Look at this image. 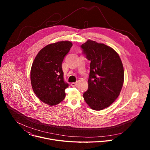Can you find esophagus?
I'll return each mask as SVG.
<instances>
[{
	"instance_id": "34e87169",
	"label": "esophagus",
	"mask_w": 150,
	"mask_h": 150,
	"mask_svg": "<svg viewBox=\"0 0 150 150\" xmlns=\"http://www.w3.org/2000/svg\"><path fill=\"white\" fill-rule=\"evenodd\" d=\"M76 85H77V82H72L71 83V86H72V87H75Z\"/></svg>"
}]
</instances>
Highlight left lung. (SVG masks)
<instances>
[{
  "instance_id": "obj_1",
  "label": "left lung",
  "mask_w": 150,
  "mask_h": 150,
  "mask_svg": "<svg viewBox=\"0 0 150 150\" xmlns=\"http://www.w3.org/2000/svg\"><path fill=\"white\" fill-rule=\"evenodd\" d=\"M81 47L90 61L88 89L83 97L92 109L103 110L120 94L124 80L122 62L114 49L103 43L88 40Z\"/></svg>"
}]
</instances>
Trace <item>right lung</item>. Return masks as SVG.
I'll list each match as a JSON object with an SVG mask.
<instances>
[{
  "instance_id": "add662e5",
  "label": "right lung",
  "mask_w": 150,
  "mask_h": 150,
  "mask_svg": "<svg viewBox=\"0 0 150 150\" xmlns=\"http://www.w3.org/2000/svg\"><path fill=\"white\" fill-rule=\"evenodd\" d=\"M72 43L59 41L42 48L36 56L31 69V82L37 97L43 103L54 105L65 97V90L69 84L65 82L62 64Z\"/></svg>"
}]
</instances>
